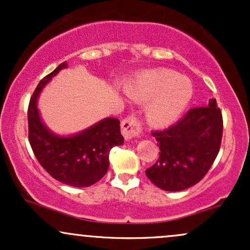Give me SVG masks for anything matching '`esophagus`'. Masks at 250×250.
I'll return each instance as SVG.
<instances>
[{"mask_svg":"<svg viewBox=\"0 0 250 250\" xmlns=\"http://www.w3.org/2000/svg\"><path fill=\"white\" fill-rule=\"evenodd\" d=\"M121 131L125 140H133L139 137L142 133V125L139 119L135 116H128L121 123Z\"/></svg>","mask_w":250,"mask_h":250,"instance_id":"obj_1","label":"esophagus"}]
</instances>
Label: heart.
<instances>
[{
	"label": "heart",
	"instance_id": "obj_1",
	"mask_svg": "<svg viewBox=\"0 0 250 250\" xmlns=\"http://www.w3.org/2000/svg\"><path fill=\"white\" fill-rule=\"evenodd\" d=\"M125 90L135 101H149L146 116L156 127H166L176 121L193 96V85L187 77L168 69L148 71Z\"/></svg>",
	"mask_w": 250,
	"mask_h": 250
}]
</instances>
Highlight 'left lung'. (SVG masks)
Here are the masks:
<instances>
[{"label": "left lung", "mask_w": 250, "mask_h": 250, "mask_svg": "<svg viewBox=\"0 0 250 250\" xmlns=\"http://www.w3.org/2000/svg\"><path fill=\"white\" fill-rule=\"evenodd\" d=\"M223 120L216 100L207 107L191 108L165 130L153 131L160 147L156 163L146 175L167 191L185 190L205 177L219 154Z\"/></svg>", "instance_id": "left-lung-1"}]
</instances>
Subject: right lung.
Segmentation results:
<instances>
[{
	"label": "right lung",
	"instance_id": "add662e5",
	"mask_svg": "<svg viewBox=\"0 0 250 250\" xmlns=\"http://www.w3.org/2000/svg\"><path fill=\"white\" fill-rule=\"evenodd\" d=\"M63 62L40 81L28 107V137L37 161L54 179L73 186L89 187L104 176L109 168V153L123 145L120 121L107 117L73 136H59L43 125L37 99L40 93L63 68Z\"/></svg>",
	"mask_w": 250,
	"mask_h": 250
}]
</instances>
